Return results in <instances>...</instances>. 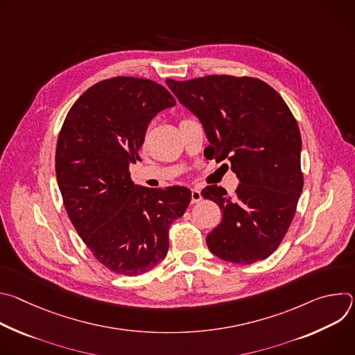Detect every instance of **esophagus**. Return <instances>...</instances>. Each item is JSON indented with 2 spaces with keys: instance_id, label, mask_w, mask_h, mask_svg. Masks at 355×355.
I'll return each instance as SVG.
<instances>
[{
  "instance_id": "34e87169",
  "label": "esophagus",
  "mask_w": 355,
  "mask_h": 355,
  "mask_svg": "<svg viewBox=\"0 0 355 355\" xmlns=\"http://www.w3.org/2000/svg\"><path fill=\"white\" fill-rule=\"evenodd\" d=\"M199 200H202L200 191L198 188H192L191 189V202H192V204H198Z\"/></svg>"
}]
</instances>
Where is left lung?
I'll return each mask as SVG.
<instances>
[{
    "label": "left lung",
    "mask_w": 355,
    "mask_h": 355,
    "mask_svg": "<svg viewBox=\"0 0 355 355\" xmlns=\"http://www.w3.org/2000/svg\"><path fill=\"white\" fill-rule=\"evenodd\" d=\"M166 83L204 126L215 159H227L240 180L232 196L218 185L200 192L223 214L207 236L209 250L233 264L266 260L288 232L303 188L302 139L292 112L259 78L207 76Z\"/></svg>",
    "instance_id": "left-lung-1"
}]
</instances>
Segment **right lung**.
Wrapping results in <instances>:
<instances>
[{
  "instance_id": "obj_1",
  "label": "right lung",
  "mask_w": 355,
  "mask_h": 355,
  "mask_svg": "<svg viewBox=\"0 0 355 355\" xmlns=\"http://www.w3.org/2000/svg\"><path fill=\"white\" fill-rule=\"evenodd\" d=\"M175 105L160 84L114 77L89 87L70 108L56 147V177L67 215L92 256L110 271L140 275L168 251L170 225L191 202L185 187L135 185L150 121Z\"/></svg>"
}]
</instances>
